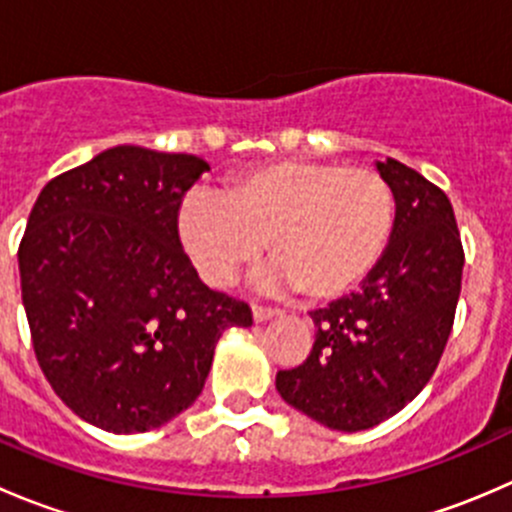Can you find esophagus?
Returning <instances> with one entry per match:
<instances>
[{
  "label": "esophagus",
  "instance_id": "obj_1",
  "mask_svg": "<svg viewBox=\"0 0 512 512\" xmlns=\"http://www.w3.org/2000/svg\"><path fill=\"white\" fill-rule=\"evenodd\" d=\"M280 314H282L280 309L252 304V319H255V322H267V319H275V317H280Z\"/></svg>",
  "mask_w": 512,
  "mask_h": 512
}]
</instances>
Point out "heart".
<instances>
[{"mask_svg":"<svg viewBox=\"0 0 512 512\" xmlns=\"http://www.w3.org/2000/svg\"><path fill=\"white\" fill-rule=\"evenodd\" d=\"M394 195L379 173L319 160H275L235 175L220 193H193L178 213L185 252L205 282L230 285L265 250L267 292L334 299L369 277L389 245Z\"/></svg>","mask_w":512,"mask_h":512,"instance_id":"heart-1","label":"heart"}]
</instances>
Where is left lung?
Masks as SVG:
<instances>
[{"label":"left lung","mask_w":512,"mask_h":512,"mask_svg":"<svg viewBox=\"0 0 512 512\" xmlns=\"http://www.w3.org/2000/svg\"><path fill=\"white\" fill-rule=\"evenodd\" d=\"M394 195L389 245L359 292L309 312L317 339L277 374L289 406L334 431H364L399 414L428 384L461 294L463 247L451 200L394 158L376 160Z\"/></svg>","instance_id":"obj_1"}]
</instances>
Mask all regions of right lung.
Returning a JSON list of instances; mask_svg holds the SVG:
<instances>
[{"mask_svg": "<svg viewBox=\"0 0 512 512\" xmlns=\"http://www.w3.org/2000/svg\"><path fill=\"white\" fill-rule=\"evenodd\" d=\"M205 170L198 156L116 146L36 198L19 245L24 312L51 389L91 426L168 423L200 396L225 329L252 324L180 247L178 208Z\"/></svg>", "mask_w": 512, "mask_h": 512, "instance_id": "obj_1", "label": "right lung"}]
</instances>
